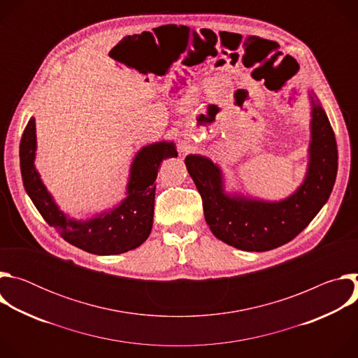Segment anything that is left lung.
<instances>
[{
  "label": "left lung",
  "mask_w": 358,
  "mask_h": 358,
  "mask_svg": "<svg viewBox=\"0 0 358 358\" xmlns=\"http://www.w3.org/2000/svg\"><path fill=\"white\" fill-rule=\"evenodd\" d=\"M312 103L309 171L300 188L280 202L231 198L224 194L221 171L211 160L187 156L206 221L220 241L242 250H271L296 238L322 210L336 181L338 152L326 112L315 100Z\"/></svg>",
  "instance_id": "8db88e82"
}]
</instances>
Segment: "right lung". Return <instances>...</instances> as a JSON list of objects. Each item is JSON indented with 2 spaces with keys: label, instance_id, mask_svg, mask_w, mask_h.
<instances>
[{
  "label": "right lung",
  "instance_id": "1",
  "mask_svg": "<svg viewBox=\"0 0 358 358\" xmlns=\"http://www.w3.org/2000/svg\"><path fill=\"white\" fill-rule=\"evenodd\" d=\"M35 148V119L31 117L20 143L24 187L42 218L66 242L94 255H117L136 249L148 238L155 215V181L162 162L177 156L173 143L143 147L131 164L127 198L117 208L85 222L66 218L58 210L34 167Z\"/></svg>",
  "mask_w": 358,
  "mask_h": 358
}]
</instances>
